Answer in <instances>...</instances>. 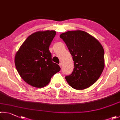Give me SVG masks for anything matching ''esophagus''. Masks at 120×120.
<instances>
[{
  "mask_svg": "<svg viewBox=\"0 0 120 120\" xmlns=\"http://www.w3.org/2000/svg\"><path fill=\"white\" fill-rule=\"evenodd\" d=\"M59 65H60V68H62V63H60V64H59Z\"/></svg>",
  "mask_w": 120,
  "mask_h": 120,
  "instance_id": "34e87169",
  "label": "esophagus"
}]
</instances>
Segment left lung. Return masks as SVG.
<instances>
[{
    "label": "left lung",
    "instance_id": "1",
    "mask_svg": "<svg viewBox=\"0 0 120 120\" xmlns=\"http://www.w3.org/2000/svg\"><path fill=\"white\" fill-rule=\"evenodd\" d=\"M74 60L72 74L65 77L73 89H87L99 79L105 66L104 50L98 40L84 31H68L60 35Z\"/></svg>",
    "mask_w": 120,
    "mask_h": 120
}]
</instances>
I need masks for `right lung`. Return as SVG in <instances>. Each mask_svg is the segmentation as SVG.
Wrapping results in <instances>:
<instances>
[{
	"mask_svg": "<svg viewBox=\"0 0 120 120\" xmlns=\"http://www.w3.org/2000/svg\"><path fill=\"white\" fill-rule=\"evenodd\" d=\"M56 34L52 30L36 31L27 37L16 53L15 64L19 74L33 87L45 86L60 70L52 61L49 50Z\"/></svg>",
	"mask_w": 120,
	"mask_h": 120,
	"instance_id": "add662e5",
	"label": "right lung"
}]
</instances>
